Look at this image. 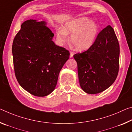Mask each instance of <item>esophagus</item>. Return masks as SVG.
Segmentation results:
<instances>
[{
  "label": "esophagus",
  "mask_w": 132,
  "mask_h": 132,
  "mask_svg": "<svg viewBox=\"0 0 132 132\" xmlns=\"http://www.w3.org/2000/svg\"><path fill=\"white\" fill-rule=\"evenodd\" d=\"M73 55H74L73 52H70V58L73 57Z\"/></svg>",
  "instance_id": "34e87169"
}]
</instances>
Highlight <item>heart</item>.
<instances>
[{
    "instance_id": "heart-1",
    "label": "heart",
    "mask_w": 132,
    "mask_h": 132,
    "mask_svg": "<svg viewBox=\"0 0 132 132\" xmlns=\"http://www.w3.org/2000/svg\"><path fill=\"white\" fill-rule=\"evenodd\" d=\"M99 33V27L95 22L87 17H80L71 20L64 24L63 28L56 30V38L60 45L68 39V35L72 34L70 42L77 51L89 49L93 45Z\"/></svg>"
}]
</instances>
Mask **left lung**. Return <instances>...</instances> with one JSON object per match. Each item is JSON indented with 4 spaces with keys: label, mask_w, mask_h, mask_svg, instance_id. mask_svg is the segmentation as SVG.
Here are the masks:
<instances>
[{
    "label": "left lung",
    "mask_w": 132,
    "mask_h": 132,
    "mask_svg": "<svg viewBox=\"0 0 132 132\" xmlns=\"http://www.w3.org/2000/svg\"><path fill=\"white\" fill-rule=\"evenodd\" d=\"M120 47L113 29H103L86 51L76 53L79 83L86 93L96 94L109 87L116 80L119 69Z\"/></svg>",
    "instance_id": "1"
}]
</instances>
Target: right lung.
<instances>
[{"instance_id": "right-lung-1", "label": "right lung", "mask_w": 132, "mask_h": 132, "mask_svg": "<svg viewBox=\"0 0 132 132\" xmlns=\"http://www.w3.org/2000/svg\"><path fill=\"white\" fill-rule=\"evenodd\" d=\"M46 24L45 21H25L12 45L18 83L29 93L39 97L55 90L60 71L70 55L68 50L52 41L54 34Z\"/></svg>"}]
</instances>
